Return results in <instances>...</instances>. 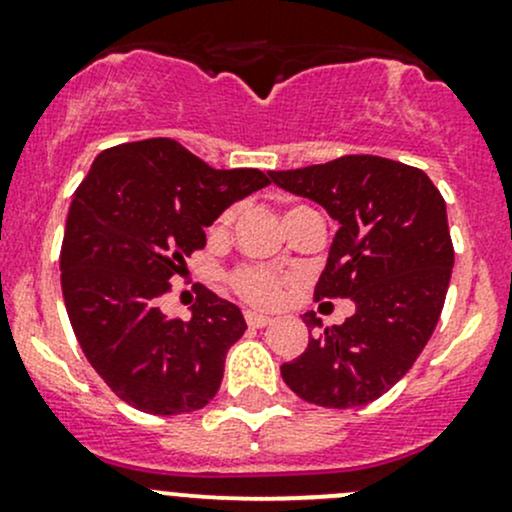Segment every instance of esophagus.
Masks as SVG:
<instances>
[{
    "mask_svg": "<svg viewBox=\"0 0 512 512\" xmlns=\"http://www.w3.org/2000/svg\"><path fill=\"white\" fill-rule=\"evenodd\" d=\"M245 321L250 328H262L272 324V319L267 314H257V311H245Z\"/></svg>",
    "mask_w": 512,
    "mask_h": 512,
    "instance_id": "esophagus-1",
    "label": "esophagus"
}]
</instances>
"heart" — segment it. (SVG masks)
Wrapping results in <instances>:
<instances>
[{
  "mask_svg": "<svg viewBox=\"0 0 512 512\" xmlns=\"http://www.w3.org/2000/svg\"><path fill=\"white\" fill-rule=\"evenodd\" d=\"M235 211H225L215 223V230H225L233 223ZM230 287L240 294L242 299L250 301V304H272L279 297V289H282V279L270 270H262V267H238L230 274Z\"/></svg>",
  "mask_w": 512,
  "mask_h": 512,
  "instance_id": "b5f03b06",
  "label": "heart"
}]
</instances>
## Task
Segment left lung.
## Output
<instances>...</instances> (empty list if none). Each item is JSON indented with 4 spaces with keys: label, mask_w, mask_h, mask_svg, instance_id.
I'll use <instances>...</instances> for the list:
<instances>
[{
    "label": "left lung",
    "mask_w": 512,
    "mask_h": 512,
    "mask_svg": "<svg viewBox=\"0 0 512 512\" xmlns=\"http://www.w3.org/2000/svg\"><path fill=\"white\" fill-rule=\"evenodd\" d=\"M279 188L326 208L338 223L314 299H353L341 326L321 328L284 383L301 400L333 410L368 405L405 378L444 309L454 267L446 203L422 169L373 154L270 171Z\"/></svg>",
    "instance_id": "1"
}]
</instances>
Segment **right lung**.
<instances>
[{"label":"right lung","mask_w":512,"mask_h":512,"mask_svg":"<svg viewBox=\"0 0 512 512\" xmlns=\"http://www.w3.org/2000/svg\"><path fill=\"white\" fill-rule=\"evenodd\" d=\"M267 184L260 169H213L157 137L105 149L75 188L63 301L85 358L127 405L166 417L215 397L225 355L247 328L240 309L201 287L184 321L161 314L159 299L206 247L208 225Z\"/></svg>","instance_id":"add662e5"}]
</instances>
